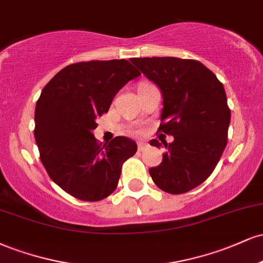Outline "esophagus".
<instances>
[{
	"instance_id": "obj_1",
	"label": "esophagus",
	"mask_w": 263,
	"mask_h": 263,
	"mask_svg": "<svg viewBox=\"0 0 263 263\" xmlns=\"http://www.w3.org/2000/svg\"><path fill=\"white\" fill-rule=\"evenodd\" d=\"M147 147V144L144 143L143 141H140L138 142V151H144V148Z\"/></svg>"
}]
</instances>
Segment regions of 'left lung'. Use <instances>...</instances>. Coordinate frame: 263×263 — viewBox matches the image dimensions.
Returning <instances> with one entry per match:
<instances>
[{
    "label": "left lung",
    "mask_w": 263,
    "mask_h": 263,
    "mask_svg": "<svg viewBox=\"0 0 263 263\" xmlns=\"http://www.w3.org/2000/svg\"><path fill=\"white\" fill-rule=\"evenodd\" d=\"M131 62L161 90L159 129L174 138L170 144L149 142L165 148L161 164L149 168L151 177L171 194L189 192L213 173L228 143L231 112L224 86L198 60L152 57Z\"/></svg>",
    "instance_id": "obj_1"
}]
</instances>
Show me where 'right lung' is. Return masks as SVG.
<instances>
[{"label": "right lung", "mask_w": 263, "mask_h": 263, "mask_svg": "<svg viewBox=\"0 0 263 263\" xmlns=\"http://www.w3.org/2000/svg\"><path fill=\"white\" fill-rule=\"evenodd\" d=\"M141 73L125 59L65 66L44 86L34 112V137L45 171L74 198L98 201L116 189L122 164L137 151L119 136L104 146L92 131L116 93Z\"/></svg>", "instance_id": "right-lung-1"}]
</instances>
